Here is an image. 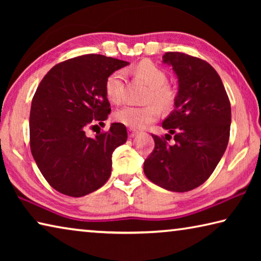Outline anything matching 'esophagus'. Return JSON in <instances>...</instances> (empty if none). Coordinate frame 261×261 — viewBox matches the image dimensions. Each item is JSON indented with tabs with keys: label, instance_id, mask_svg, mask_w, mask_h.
I'll return each instance as SVG.
<instances>
[{
	"label": "esophagus",
	"instance_id": "34e87169",
	"mask_svg": "<svg viewBox=\"0 0 261 261\" xmlns=\"http://www.w3.org/2000/svg\"><path fill=\"white\" fill-rule=\"evenodd\" d=\"M137 134H138V132H137L136 130H134V129H129V137H130V138H134L135 136H137Z\"/></svg>",
	"mask_w": 261,
	"mask_h": 261
}]
</instances>
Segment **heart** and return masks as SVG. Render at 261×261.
Returning <instances> with one entry per match:
<instances>
[{"instance_id": "b5f03b06", "label": "heart", "mask_w": 261, "mask_h": 261, "mask_svg": "<svg viewBox=\"0 0 261 261\" xmlns=\"http://www.w3.org/2000/svg\"><path fill=\"white\" fill-rule=\"evenodd\" d=\"M134 72L145 84L149 86L147 102H155L162 109H168L174 102V91L166 85L167 76L160 68L149 61H143L134 68ZM125 73L123 70L113 72L106 81L105 90L108 100L113 103H121L123 100ZM156 104V105H157ZM155 103L143 107L126 106L115 113V120L130 129H143L149 123L156 121L160 116V110Z\"/></svg>"}]
</instances>
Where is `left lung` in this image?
<instances>
[{"label":"left lung","instance_id":"8db88e82","mask_svg":"<svg viewBox=\"0 0 261 261\" xmlns=\"http://www.w3.org/2000/svg\"><path fill=\"white\" fill-rule=\"evenodd\" d=\"M162 63L173 68L178 92L174 110L162 123L175 144L153 136L155 147L144 162L149 180L168 191L187 192L213 173L226 152L231 108L218 72L207 62L178 51L166 53Z\"/></svg>","mask_w":261,"mask_h":261}]
</instances>
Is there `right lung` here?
<instances>
[{
	"label": "right lung",
	"mask_w": 261,
	"mask_h": 261,
	"mask_svg": "<svg viewBox=\"0 0 261 261\" xmlns=\"http://www.w3.org/2000/svg\"><path fill=\"white\" fill-rule=\"evenodd\" d=\"M127 64L103 55H83L56 64L39 84L30 113L31 152L59 192L86 196L112 174L113 152L126 141V127L112 123L93 138L85 131L98 122L105 124L110 113L106 81Z\"/></svg>",
	"instance_id": "1"
}]
</instances>
